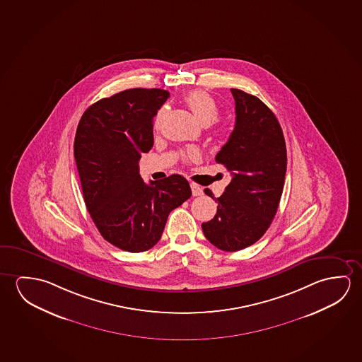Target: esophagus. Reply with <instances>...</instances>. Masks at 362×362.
Returning a JSON list of instances; mask_svg holds the SVG:
<instances>
[{"instance_id": "obj_1", "label": "esophagus", "mask_w": 362, "mask_h": 362, "mask_svg": "<svg viewBox=\"0 0 362 362\" xmlns=\"http://www.w3.org/2000/svg\"><path fill=\"white\" fill-rule=\"evenodd\" d=\"M189 186H191V189H192V195H194V196L204 195V191H202V189H201V187H200V186H199V185L191 184V185H189Z\"/></svg>"}]
</instances>
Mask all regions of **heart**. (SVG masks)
<instances>
[{"label": "heart", "mask_w": 362, "mask_h": 362, "mask_svg": "<svg viewBox=\"0 0 362 362\" xmlns=\"http://www.w3.org/2000/svg\"><path fill=\"white\" fill-rule=\"evenodd\" d=\"M184 102L187 105V108L192 112V115H195L196 119L204 126L213 123L218 118L220 108H218L216 99L210 93L201 90V89L191 90V92L185 94ZM165 115H166V110H161L157 113L155 119L156 128H160ZM224 132V127L216 126V133L218 134H223ZM185 158L187 161H197V160H200V152L195 148L187 149L185 152Z\"/></svg>", "instance_id": "1"}]
</instances>
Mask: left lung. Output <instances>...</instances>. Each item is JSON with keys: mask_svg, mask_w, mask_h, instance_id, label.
Instances as JSON below:
<instances>
[{"mask_svg": "<svg viewBox=\"0 0 362 362\" xmlns=\"http://www.w3.org/2000/svg\"><path fill=\"white\" fill-rule=\"evenodd\" d=\"M235 127L215 157L231 173L214 218L202 223L204 235L225 252L250 247L276 216L287 171V148L276 115L259 98L231 89Z\"/></svg>", "mask_w": 362, "mask_h": 362, "instance_id": "left-lung-1", "label": "left lung"}]
</instances>
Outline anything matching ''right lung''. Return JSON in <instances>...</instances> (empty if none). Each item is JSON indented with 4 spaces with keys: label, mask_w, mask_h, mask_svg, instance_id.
Here are the masks:
<instances>
[{
    "label": "right lung",
    "mask_w": 362,
    "mask_h": 362,
    "mask_svg": "<svg viewBox=\"0 0 362 362\" xmlns=\"http://www.w3.org/2000/svg\"><path fill=\"white\" fill-rule=\"evenodd\" d=\"M170 97L163 89L133 88L103 98L81 115L74 157L86 206L100 235L141 252L161 239L168 214L189 199L181 175L146 184L138 161L153 146V117Z\"/></svg>",
    "instance_id": "1"
}]
</instances>
